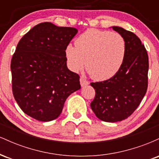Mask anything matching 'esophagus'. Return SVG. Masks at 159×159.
<instances>
[{
	"label": "esophagus",
	"mask_w": 159,
	"mask_h": 159,
	"mask_svg": "<svg viewBox=\"0 0 159 159\" xmlns=\"http://www.w3.org/2000/svg\"><path fill=\"white\" fill-rule=\"evenodd\" d=\"M80 82H81V87H84V86H87L89 84V81H87L85 78H84L82 77L80 78Z\"/></svg>",
	"instance_id": "esophagus-1"
}]
</instances>
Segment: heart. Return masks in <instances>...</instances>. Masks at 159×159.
I'll return each mask as SVG.
<instances>
[{
  "instance_id": "b5f03b06",
  "label": "heart",
  "mask_w": 159,
  "mask_h": 159,
  "mask_svg": "<svg viewBox=\"0 0 159 159\" xmlns=\"http://www.w3.org/2000/svg\"><path fill=\"white\" fill-rule=\"evenodd\" d=\"M126 54V43L118 33L88 29L75 40V45L69 44L65 56L69 68L78 72L84 66L93 79H110L121 69Z\"/></svg>"
}]
</instances>
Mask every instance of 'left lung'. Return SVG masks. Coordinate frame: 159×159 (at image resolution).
<instances>
[{"mask_svg":"<svg viewBox=\"0 0 159 159\" xmlns=\"http://www.w3.org/2000/svg\"><path fill=\"white\" fill-rule=\"evenodd\" d=\"M113 30L123 36L126 54L121 69L114 77L92 82L94 99L90 107L99 120L109 123L127 119L141 102L148 87V54L134 33L120 27Z\"/></svg>","mask_w":159,"mask_h":159,"instance_id":"8db88e82","label":"left lung"}]
</instances>
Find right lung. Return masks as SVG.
I'll return each instance as SVG.
<instances>
[{
  "instance_id": "add662e5",
  "label": "right lung",
  "mask_w": 159,
  "mask_h": 159,
  "mask_svg": "<svg viewBox=\"0 0 159 159\" xmlns=\"http://www.w3.org/2000/svg\"><path fill=\"white\" fill-rule=\"evenodd\" d=\"M74 27L40 23L20 39L11 61L12 88L20 108L39 121L59 116L65 101L81 88L79 75L67 68L65 48Z\"/></svg>"
}]
</instances>
